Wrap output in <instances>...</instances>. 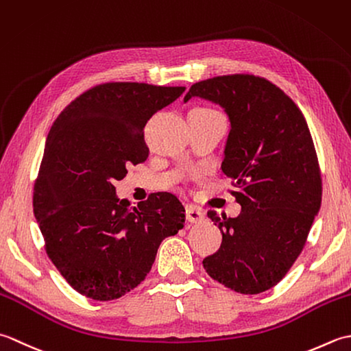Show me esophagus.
Segmentation results:
<instances>
[{
    "label": "esophagus",
    "instance_id": "34e87169",
    "mask_svg": "<svg viewBox=\"0 0 351 351\" xmlns=\"http://www.w3.org/2000/svg\"><path fill=\"white\" fill-rule=\"evenodd\" d=\"M186 218H188L189 223H202V221H204V213L197 209V207L194 206H189L188 209H186Z\"/></svg>",
    "mask_w": 351,
    "mask_h": 351
}]
</instances>
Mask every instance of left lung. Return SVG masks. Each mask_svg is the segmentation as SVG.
<instances>
[{"label": "left lung", "instance_id": "1", "mask_svg": "<svg viewBox=\"0 0 351 351\" xmlns=\"http://www.w3.org/2000/svg\"><path fill=\"white\" fill-rule=\"evenodd\" d=\"M192 97L223 107L230 119L221 169L242 207L236 218L207 212L223 233L206 273L241 294L271 289L294 265L319 210L318 157L297 104L267 78L219 75L191 86Z\"/></svg>", "mask_w": 351, "mask_h": 351}]
</instances>
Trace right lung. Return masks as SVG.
<instances>
[{
	"mask_svg": "<svg viewBox=\"0 0 351 351\" xmlns=\"http://www.w3.org/2000/svg\"><path fill=\"white\" fill-rule=\"evenodd\" d=\"M183 86L113 82L71 101L48 133L33 192L47 254L82 295L109 302L134 289L157 248L184 226V207L157 192L130 207L113 183L147 160L144 127Z\"/></svg>",
	"mask_w": 351,
	"mask_h": 351,
	"instance_id": "add662e5",
	"label": "right lung"
}]
</instances>
